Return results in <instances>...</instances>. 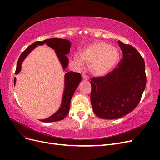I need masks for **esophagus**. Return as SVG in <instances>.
Returning <instances> with one entry per match:
<instances>
[{"label":"esophagus","mask_w":160,"mask_h":160,"mask_svg":"<svg viewBox=\"0 0 160 160\" xmlns=\"http://www.w3.org/2000/svg\"><path fill=\"white\" fill-rule=\"evenodd\" d=\"M82 77H83V79H85V80H89V77L87 76V75H82Z\"/></svg>","instance_id":"esophagus-1"}]
</instances>
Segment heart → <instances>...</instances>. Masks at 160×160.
Instances as JSON below:
<instances>
[{
  "label": "heart",
  "instance_id": "b5f03b06",
  "mask_svg": "<svg viewBox=\"0 0 160 160\" xmlns=\"http://www.w3.org/2000/svg\"><path fill=\"white\" fill-rule=\"evenodd\" d=\"M80 58L75 56L74 59L81 65V60L89 65L91 74L97 77H103L112 71L117 65L119 52L115 47L103 41L91 42L79 53Z\"/></svg>",
  "mask_w": 160,
  "mask_h": 160
}]
</instances>
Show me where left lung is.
I'll use <instances>...</instances> for the list:
<instances>
[{
	"mask_svg": "<svg viewBox=\"0 0 160 160\" xmlns=\"http://www.w3.org/2000/svg\"><path fill=\"white\" fill-rule=\"evenodd\" d=\"M123 53L118 68L103 77L91 78V103L95 114L115 119L137 107L146 88L145 62L135 48L118 41Z\"/></svg>",
	"mask_w": 160,
	"mask_h": 160,
	"instance_id": "left-lung-1",
	"label": "left lung"
}]
</instances>
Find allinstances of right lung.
Returning a JSON list of instances; mask_svg holds the SVG:
<instances>
[{
	"label": "right lung",
	"instance_id": "right-lung-1",
	"mask_svg": "<svg viewBox=\"0 0 160 160\" xmlns=\"http://www.w3.org/2000/svg\"><path fill=\"white\" fill-rule=\"evenodd\" d=\"M46 44L48 47H51V49L55 51L56 55L59 59V62L62 66V68L64 71L66 72L65 75V81H64V91L62 93L61 104L59 109L56 112L51 115L48 118L41 119L42 122H58L63 119L67 114L69 112L70 103L72 95H73L75 90L78 88L81 80V76L80 73L75 72L72 71L67 72L66 71L67 67H68L69 59L66 55L69 54L70 52V48L71 47V43L67 39H61V38H52L49 39H46L43 41H37L33 44L28 47L24 51L19 57L17 62V69L15 74L18 75L21 71V67L23 61L28 55L38 45H43ZM16 84V78L14 79V85Z\"/></svg>",
	"mask_w": 160,
	"mask_h": 160
}]
</instances>
